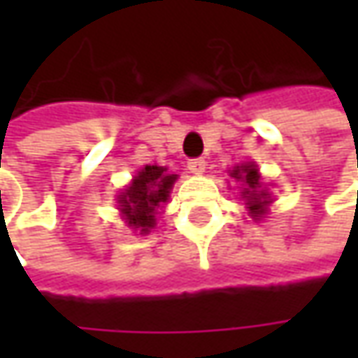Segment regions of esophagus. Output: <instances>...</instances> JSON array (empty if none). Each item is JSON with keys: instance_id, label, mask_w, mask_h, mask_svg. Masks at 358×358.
I'll return each instance as SVG.
<instances>
[{"instance_id": "34e87169", "label": "esophagus", "mask_w": 358, "mask_h": 358, "mask_svg": "<svg viewBox=\"0 0 358 358\" xmlns=\"http://www.w3.org/2000/svg\"><path fill=\"white\" fill-rule=\"evenodd\" d=\"M187 167H189V171H191V173H195V175H201V173H205V169H207V163H205V159H203V157L189 159Z\"/></svg>"}]
</instances>
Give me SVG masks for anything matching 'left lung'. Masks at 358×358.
Wrapping results in <instances>:
<instances>
[{
  "label": "left lung",
  "instance_id": "1",
  "mask_svg": "<svg viewBox=\"0 0 358 358\" xmlns=\"http://www.w3.org/2000/svg\"><path fill=\"white\" fill-rule=\"evenodd\" d=\"M231 177H235L237 181H243V197L247 199L249 205V213L251 217H261L265 211V205L268 203V195L261 189V179H259V169L255 165H241L235 171L231 173Z\"/></svg>",
  "mask_w": 358,
  "mask_h": 358
}]
</instances>
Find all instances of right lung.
<instances>
[{
    "mask_svg": "<svg viewBox=\"0 0 358 358\" xmlns=\"http://www.w3.org/2000/svg\"><path fill=\"white\" fill-rule=\"evenodd\" d=\"M175 179L177 175H169L165 167L159 165H145L137 173L125 193L119 195L121 211L131 227L139 229L141 233H149V229L155 227V213L169 199Z\"/></svg>",
    "mask_w": 358,
    "mask_h": 358,
    "instance_id": "obj_1",
    "label": "right lung"
}]
</instances>
